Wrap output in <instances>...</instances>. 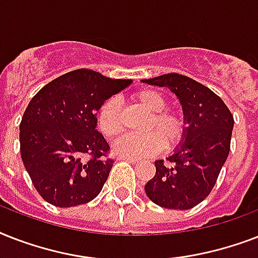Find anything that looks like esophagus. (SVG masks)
<instances>
[{
	"label": "esophagus",
	"mask_w": 258,
	"mask_h": 258,
	"mask_svg": "<svg viewBox=\"0 0 258 258\" xmlns=\"http://www.w3.org/2000/svg\"><path fill=\"white\" fill-rule=\"evenodd\" d=\"M119 161H127V162H131V163H138V159H133V158H124V157H119L117 158Z\"/></svg>",
	"instance_id": "1"
}]
</instances>
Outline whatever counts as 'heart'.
I'll use <instances>...</instances> for the list:
<instances>
[{"label": "heart", "instance_id": "1", "mask_svg": "<svg viewBox=\"0 0 258 258\" xmlns=\"http://www.w3.org/2000/svg\"><path fill=\"white\" fill-rule=\"evenodd\" d=\"M134 100L149 111L150 119L146 123L147 133L130 134L117 139L112 146L117 157H153L166 147H174L182 141L184 134L183 117L179 113L163 111L167 105L165 96L154 89H142L134 95ZM97 128L105 138H115L121 133L120 108L116 99H108L97 112Z\"/></svg>", "mask_w": 258, "mask_h": 258}]
</instances>
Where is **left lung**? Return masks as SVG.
Returning <instances> with one entry per match:
<instances>
[{
	"instance_id": "left-lung-1",
	"label": "left lung",
	"mask_w": 258,
	"mask_h": 258,
	"mask_svg": "<svg viewBox=\"0 0 258 258\" xmlns=\"http://www.w3.org/2000/svg\"><path fill=\"white\" fill-rule=\"evenodd\" d=\"M169 88L183 111L184 134L167 163L155 161L157 172L145 186L158 206L187 210L210 194L228 159L234 119L222 99L192 79L167 74L142 80Z\"/></svg>"
}]
</instances>
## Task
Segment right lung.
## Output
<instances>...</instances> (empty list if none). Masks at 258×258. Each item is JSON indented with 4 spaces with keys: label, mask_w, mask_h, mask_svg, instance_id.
Instances as JSON below:
<instances>
[{
    "label": "right lung",
    "mask_w": 258,
    "mask_h": 258,
    "mask_svg": "<svg viewBox=\"0 0 258 258\" xmlns=\"http://www.w3.org/2000/svg\"><path fill=\"white\" fill-rule=\"evenodd\" d=\"M131 83L83 68L52 80L30 100L20 124L21 158L46 202L72 208L99 196L113 161L104 158L109 146L96 130V113Z\"/></svg>",
    "instance_id": "add662e5"
}]
</instances>
